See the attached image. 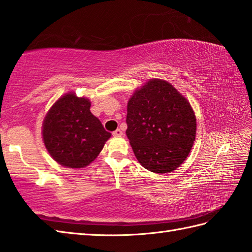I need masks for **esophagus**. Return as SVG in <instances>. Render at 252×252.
<instances>
[{"label":"esophagus","mask_w":252,"mask_h":252,"mask_svg":"<svg viewBox=\"0 0 252 252\" xmlns=\"http://www.w3.org/2000/svg\"><path fill=\"white\" fill-rule=\"evenodd\" d=\"M112 135H114V136H121L122 135V131L120 129H117L116 131L112 132Z\"/></svg>","instance_id":"34e87169"}]
</instances>
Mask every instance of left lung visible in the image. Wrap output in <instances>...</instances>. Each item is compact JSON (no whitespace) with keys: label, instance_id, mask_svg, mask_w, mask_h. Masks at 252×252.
<instances>
[{"label":"left lung","instance_id":"8db88e82","mask_svg":"<svg viewBox=\"0 0 252 252\" xmlns=\"http://www.w3.org/2000/svg\"><path fill=\"white\" fill-rule=\"evenodd\" d=\"M126 125V136L138 162L155 173L179 168L196 137V117L189 101L160 79H151L133 93Z\"/></svg>","mask_w":252,"mask_h":252}]
</instances>
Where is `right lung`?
<instances>
[{
  "label": "right lung",
  "mask_w": 252,
  "mask_h": 252,
  "mask_svg": "<svg viewBox=\"0 0 252 252\" xmlns=\"http://www.w3.org/2000/svg\"><path fill=\"white\" fill-rule=\"evenodd\" d=\"M90 107L89 98L69 92L56 100L44 118V145L52 158L63 167H87L111 136Z\"/></svg>",
  "instance_id": "add662e5"
}]
</instances>
